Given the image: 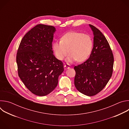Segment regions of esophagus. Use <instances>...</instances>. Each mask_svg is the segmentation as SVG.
Masks as SVG:
<instances>
[{
    "label": "esophagus",
    "mask_w": 129,
    "mask_h": 129,
    "mask_svg": "<svg viewBox=\"0 0 129 129\" xmlns=\"http://www.w3.org/2000/svg\"><path fill=\"white\" fill-rule=\"evenodd\" d=\"M64 67H65L66 69H68V68H69L70 67V65H69V64H65V65H64Z\"/></svg>",
    "instance_id": "1"
}]
</instances>
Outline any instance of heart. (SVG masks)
Segmentation results:
<instances>
[{"label": "heart", "instance_id": "1", "mask_svg": "<svg viewBox=\"0 0 129 129\" xmlns=\"http://www.w3.org/2000/svg\"><path fill=\"white\" fill-rule=\"evenodd\" d=\"M92 47L93 41L89 35L75 31L66 33L60 41L52 44L55 56L59 60H63L69 51L70 54L66 59L68 62L85 61L90 56Z\"/></svg>", "mask_w": 129, "mask_h": 129}]
</instances>
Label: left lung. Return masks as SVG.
Masks as SVG:
<instances>
[{
	"label": "left lung",
	"mask_w": 129,
	"mask_h": 129,
	"mask_svg": "<svg viewBox=\"0 0 129 129\" xmlns=\"http://www.w3.org/2000/svg\"><path fill=\"white\" fill-rule=\"evenodd\" d=\"M89 25L94 34L92 50L89 58L74 69L75 87L81 93L91 96L101 91L111 78L114 57L105 36L94 26Z\"/></svg>",
	"instance_id": "left-lung-1"
}]
</instances>
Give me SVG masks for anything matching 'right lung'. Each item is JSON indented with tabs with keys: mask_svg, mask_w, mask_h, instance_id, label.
I'll return each instance as SVG.
<instances>
[{
	"mask_svg": "<svg viewBox=\"0 0 129 129\" xmlns=\"http://www.w3.org/2000/svg\"><path fill=\"white\" fill-rule=\"evenodd\" d=\"M54 27L38 24L23 37L18 47L16 62L18 76L25 87L36 95L52 91L64 71L63 62L53 54Z\"/></svg>",
	"mask_w": 129,
	"mask_h": 129,
	"instance_id": "add662e5",
	"label": "right lung"
}]
</instances>
